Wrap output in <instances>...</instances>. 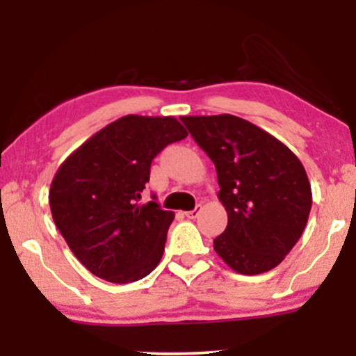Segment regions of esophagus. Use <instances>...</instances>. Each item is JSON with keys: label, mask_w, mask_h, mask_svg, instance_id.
I'll return each instance as SVG.
<instances>
[{"label": "esophagus", "mask_w": 356, "mask_h": 356, "mask_svg": "<svg viewBox=\"0 0 356 356\" xmlns=\"http://www.w3.org/2000/svg\"><path fill=\"white\" fill-rule=\"evenodd\" d=\"M201 211H202V206H196L193 209V211H188V212H184V216H186L188 218H196L199 213H201Z\"/></svg>", "instance_id": "obj_1"}]
</instances>
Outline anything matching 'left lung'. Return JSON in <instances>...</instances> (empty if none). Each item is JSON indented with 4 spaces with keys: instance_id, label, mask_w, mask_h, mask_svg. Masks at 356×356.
I'll use <instances>...</instances> for the list:
<instances>
[{
    "instance_id": "1",
    "label": "left lung",
    "mask_w": 356,
    "mask_h": 356,
    "mask_svg": "<svg viewBox=\"0 0 356 356\" xmlns=\"http://www.w3.org/2000/svg\"><path fill=\"white\" fill-rule=\"evenodd\" d=\"M217 170L225 232L213 250L238 274L279 266L308 222L311 184L298 157L274 136L233 115L181 116Z\"/></svg>"
}]
</instances>
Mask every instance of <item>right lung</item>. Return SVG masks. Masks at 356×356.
<instances>
[{
	"instance_id": "right-lung-1",
	"label": "right lung",
	"mask_w": 356,
	"mask_h": 356,
	"mask_svg": "<svg viewBox=\"0 0 356 356\" xmlns=\"http://www.w3.org/2000/svg\"><path fill=\"white\" fill-rule=\"evenodd\" d=\"M186 136L173 116L126 115L58 168L48 196L53 220L92 274L129 284L157 267L175 213L155 201L140 206L139 199L152 160Z\"/></svg>"
}]
</instances>
